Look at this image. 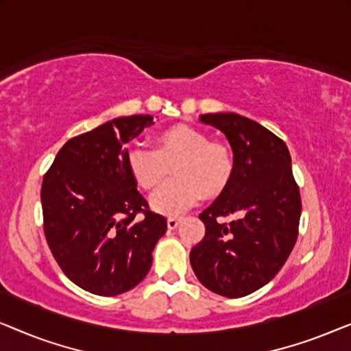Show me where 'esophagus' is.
<instances>
[{
	"label": "esophagus",
	"mask_w": 351,
	"mask_h": 351,
	"mask_svg": "<svg viewBox=\"0 0 351 351\" xmlns=\"http://www.w3.org/2000/svg\"><path fill=\"white\" fill-rule=\"evenodd\" d=\"M179 223H180V217H174V215H172V217H167V228L174 230L177 228V225Z\"/></svg>",
	"instance_id": "1"
}]
</instances>
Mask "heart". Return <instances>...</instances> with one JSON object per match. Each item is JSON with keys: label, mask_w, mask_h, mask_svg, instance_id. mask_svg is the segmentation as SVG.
Wrapping results in <instances>:
<instances>
[{"label": "heart", "mask_w": 351, "mask_h": 351, "mask_svg": "<svg viewBox=\"0 0 351 351\" xmlns=\"http://www.w3.org/2000/svg\"><path fill=\"white\" fill-rule=\"evenodd\" d=\"M129 174L141 189L158 186L172 167V177L152 196L158 213L177 215L193 206L201 195L215 196L227 189L234 172L233 152L227 143L209 141L208 134L189 124L167 128L152 148L136 145L126 156Z\"/></svg>", "instance_id": "heart-1"}]
</instances>
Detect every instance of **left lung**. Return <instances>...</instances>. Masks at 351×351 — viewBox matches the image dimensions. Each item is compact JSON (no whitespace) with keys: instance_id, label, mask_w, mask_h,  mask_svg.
Returning <instances> with one entry per match:
<instances>
[{"instance_id":"8db88e82","label":"left lung","mask_w":351,"mask_h":351,"mask_svg":"<svg viewBox=\"0 0 351 351\" xmlns=\"http://www.w3.org/2000/svg\"><path fill=\"white\" fill-rule=\"evenodd\" d=\"M201 121L227 136L234 172L227 189L199 214L204 238L190 263L201 285L237 299L271 281L297 241L302 201L286 143L237 113H206ZM238 213L240 219L222 223Z\"/></svg>"}]
</instances>
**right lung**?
Segmentation results:
<instances>
[{"mask_svg":"<svg viewBox=\"0 0 351 351\" xmlns=\"http://www.w3.org/2000/svg\"><path fill=\"white\" fill-rule=\"evenodd\" d=\"M150 124V114H132L70 138L43 177L47 246L66 278L93 294L136 287L166 233V217L148 208L126 162V143Z\"/></svg>","mask_w":351,"mask_h":351,"instance_id":"obj_1","label":"right lung"}]
</instances>
